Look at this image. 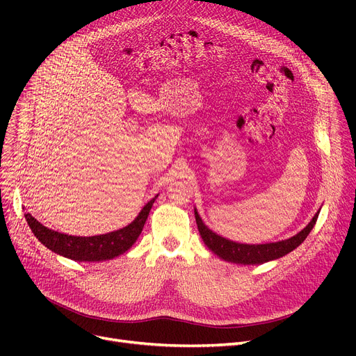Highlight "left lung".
Listing matches in <instances>:
<instances>
[{"label":"left lung","instance_id":"obj_1","mask_svg":"<svg viewBox=\"0 0 356 356\" xmlns=\"http://www.w3.org/2000/svg\"><path fill=\"white\" fill-rule=\"evenodd\" d=\"M319 212L313 216V219L309 222V225L305 229H302L294 236L284 241L270 242V244H257V245L239 244V242L229 241L227 238L215 234L204 225L196 209H195V218H196L199 234L204 242V245H207L213 254H216L222 259L228 261V263L254 266V264H264V263H268V261L282 258L289 252H291L293 250H296L313 229L317 216H319Z\"/></svg>","mask_w":356,"mask_h":356}]
</instances>
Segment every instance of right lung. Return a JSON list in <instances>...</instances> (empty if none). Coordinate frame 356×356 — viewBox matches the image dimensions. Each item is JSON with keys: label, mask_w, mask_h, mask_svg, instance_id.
<instances>
[{"label": "right lung", "mask_w": 356, "mask_h": 356, "mask_svg": "<svg viewBox=\"0 0 356 356\" xmlns=\"http://www.w3.org/2000/svg\"><path fill=\"white\" fill-rule=\"evenodd\" d=\"M159 196V195H157ZM153 197L145 207L141 209L138 216L122 229L109 232L105 235L95 236H73L60 234L46 228L44 225L34 219L30 213H24L26 220L34 236L39 239L44 247L50 251L59 254L62 257L70 258L73 261H88V263H95V261H106L112 259L125 251H128L134 245V242L140 236L147 216L152 211L154 200Z\"/></svg>", "instance_id": "right-lung-1"}]
</instances>
